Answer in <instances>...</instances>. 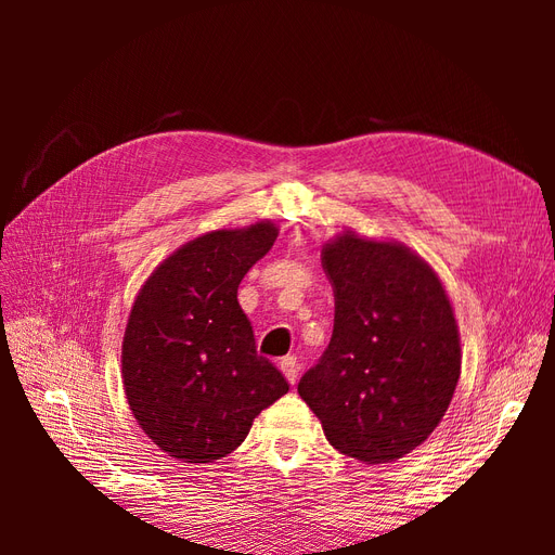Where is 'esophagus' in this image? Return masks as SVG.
<instances>
[{
  "label": "esophagus",
  "mask_w": 555,
  "mask_h": 555,
  "mask_svg": "<svg viewBox=\"0 0 555 555\" xmlns=\"http://www.w3.org/2000/svg\"><path fill=\"white\" fill-rule=\"evenodd\" d=\"M280 371L284 373V377H287L289 384H296V379H298V361H296V357H284L280 361Z\"/></svg>",
  "instance_id": "34e87169"
}]
</instances>
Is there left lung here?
Listing matches in <instances>:
<instances>
[{"instance_id":"8db88e82","label":"left lung","mask_w":555,"mask_h":555,"mask_svg":"<svg viewBox=\"0 0 555 555\" xmlns=\"http://www.w3.org/2000/svg\"><path fill=\"white\" fill-rule=\"evenodd\" d=\"M333 335L298 393L326 440L367 465L391 463L438 428L461 377V335L433 268L400 243L343 231L322 249Z\"/></svg>"}]
</instances>
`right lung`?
<instances>
[{"mask_svg":"<svg viewBox=\"0 0 555 555\" xmlns=\"http://www.w3.org/2000/svg\"><path fill=\"white\" fill-rule=\"evenodd\" d=\"M278 238L273 222L204 233L145 280L122 340L131 414L162 451L184 463L224 459L257 414L289 391L257 354L238 284Z\"/></svg>","mask_w":555,"mask_h":555,"instance_id":"1","label":"right lung"}]
</instances>
